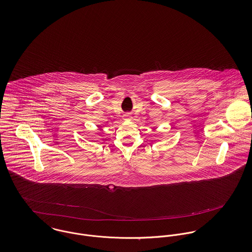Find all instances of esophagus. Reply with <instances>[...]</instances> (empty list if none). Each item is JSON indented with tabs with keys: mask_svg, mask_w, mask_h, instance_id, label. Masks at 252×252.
Instances as JSON below:
<instances>
[{
	"mask_svg": "<svg viewBox=\"0 0 252 252\" xmlns=\"http://www.w3.org/2000/svg\"><path fill=\"white\" fill-rule=\"evenodd\" d=\"M124 119L125 120H131V116L129 114H126V115L124 116Z\"/></svg>",
	"mask_w": 252,
	"mask_h": 252,
	"instance_id": "1",
	"label": "esophagus"
}]
</instances>
